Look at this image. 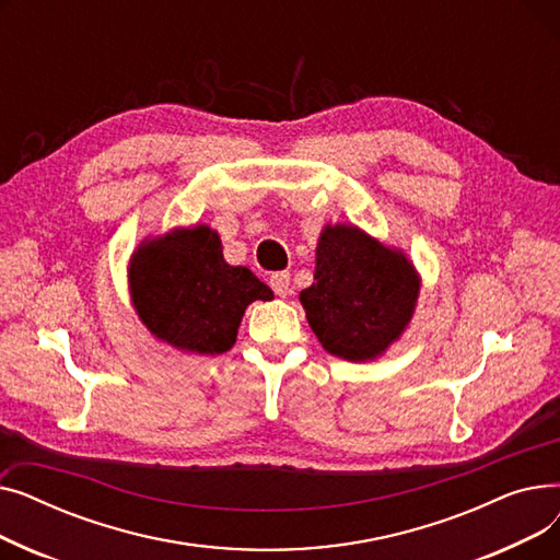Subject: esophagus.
Returning a JSON list of instances; mask_svg holds the SVG:
<instances>
[{
	"instance_id": "34e87169",
	"label": "esophagus",
	"mask_w": 560,
	"mask_h": 560,
	"mask_svg": "<svg viewBox=\"0 0 560 560\" xmlns=\"http://www.w3.org/2000/svg\"><path fill=\"white\" fill-rule=\"evenodd\" d=\"M270 288L277 292L279 298L290 295V275L288 272H275L270 277Z\"/></svg>"
}]
</instances>
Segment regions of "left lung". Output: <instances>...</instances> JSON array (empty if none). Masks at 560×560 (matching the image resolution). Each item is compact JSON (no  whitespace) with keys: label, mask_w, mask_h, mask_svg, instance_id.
<instances>
[{"label":"left lung","mask_w":560,"mask_h":560,"mask_svg":"<svg viewBox=\"0 0 560 560\" xmlns=\"http://www.w3.org/2000/svg\"><path fill=\"white\" fill-rule=\"evenodd\" d=\"M418 292L420 281L406 256L357 226L336 224L319 235L315 283L300 300L329 354L368 361L406 329Z\"/></svg>","instance_id":"left-lung-1"}]
</instances>
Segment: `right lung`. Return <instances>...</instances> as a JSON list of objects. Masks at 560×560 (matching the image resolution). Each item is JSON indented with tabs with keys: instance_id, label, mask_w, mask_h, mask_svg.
I'll return each mask as SVG.
<instances>
[{
	"instance_id": "right-lung-1",
	"label": "right lung",
	"mask_w": 560,
	"mask_h": 560,
	"mask_svg": "<svg viewBox=\"0 0 560 560\" xmlns=\"http://www.w3.org/2000/svg\"><path fill=\"white\" fill-rule=\"evenodd\" d=\"M131 298L156 338L192 354H224L238 336L245 308L272 300V290L222 256L209 226L172 231L140 247L131 260Z\"/></svg>"
}]
</instances>
